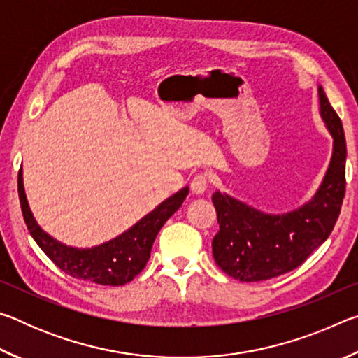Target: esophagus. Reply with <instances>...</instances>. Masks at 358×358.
Instances as JSON below:
<instances>
[{"instance_id":"esophagus-1","label":"esophagus","mask_w":358,"mask_h":358,"mask_svg":"<svg viewBox=\"0 0 358 358\" xmlns=\"http://www.w3.org/2000/svg\"><path fill=\"white\" fill-rule=\"evenodd\" d=\"M210 185V177L207 173H199L191 181V191L194 194H202L207 191V187Z\"/></svg>"}]
</instances>
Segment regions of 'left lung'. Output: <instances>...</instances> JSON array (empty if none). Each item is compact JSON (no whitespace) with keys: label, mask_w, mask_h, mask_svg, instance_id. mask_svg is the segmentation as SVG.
Returning <instances> with one entry per match:
<instances>
[{"label":"left lung","mask_w":358,"mask_h":358,"mask_svg":"<svg viewBox=\"0 0 358 358\" xmlns=\"http://www.w3.org/2000/svg\"><path fill=\"white\" fill-rule=\"evenodd\" d=\"M319 115L333 138L331 157L310 201L286 213H266L216 191L211 201L220 230L213 257L229 276L243 282L276 278L300 266L329 238L346 191V138L341 120L317 85Z\"/></svg>","instance_id":"left-lung-1"}]
</instances>
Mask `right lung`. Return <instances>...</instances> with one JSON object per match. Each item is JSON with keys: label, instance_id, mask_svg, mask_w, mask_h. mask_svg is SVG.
<instances>
[{"label": "right lung", "instance_id": "add662e5", "mask_svg": "<svg viewBox=\"0 0 358 358\" xmlns=\"http://www.w3.org/2000/svg\"><path fill=\"white\" fill-rule=\"evenodd\" d=\"M187 192H189V187H181L178 192L167 197L141 221H137L134 226L115 238L92 248H77L62 243L39 226L29 208L25 187H23L22 169L19 172L22 213L36 243L64 273L77 280L102 284V286H123L141 273L148 262L157 232L169 217L181 207Z\"/></svg>", "mask_w": 358, "mask_h": 358}]
</instances>
